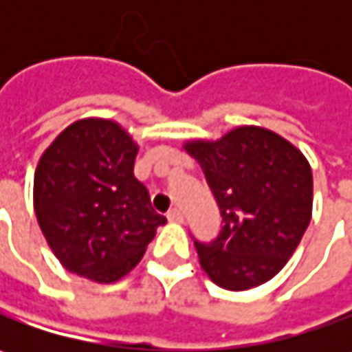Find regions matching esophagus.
<instances>
[{"instance_id": "esophagus-1", "label": "esophagus", "mask_w": 352, "mask_h": 352, "mask_svg": "<svg viewBox=\"0 0 352 352\" xmlns=\"http://www.w3.org/2000/svg\"><path fill=\"white\" fill-rule=\"evenodd\" d=\"M166 217H168V221H172V223H184V213L180 210H176V208H172Z\"/></svg>"}]
</instances>
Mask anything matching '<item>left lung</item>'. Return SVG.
<instances>
[{
	"mask_svg": "<svg viewBox=\"0 0 352 352\" xmlns=\"http://www.w3.org/2000/svg\"><path fill=\"white\" fill-rule=\"evenodd\" d=\"M204 170L223 227L197 243L213 284L231 292L274 278L298 249L311 219L314 176L304 153L270 129L241 125L217 141L184 142Z\"/></svg>",
	"mask_w": 352,
	"mask_h": 352,
	"instance_id": "1",
	"label": "left lung"
}]
</instances>
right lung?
Here are the masks:
<instances>
[{"instance_id": "add662e5", "label": "right lung", "mask_w": 352, "mask_h": 352, "mask_svg": "<svg viewBox=\"0 0 352 352\" xmlns=\"http://www.w3.org/2000/svg\"><path fill=\"white\" fill-rule=\"evenodd\" d=\"M139 144L113 119L86 117L62 131L34 170V215L60 264L111 284L141 263L156 229L166 223L151 208L135 176Z\"/></svg>"}]
</instances>
